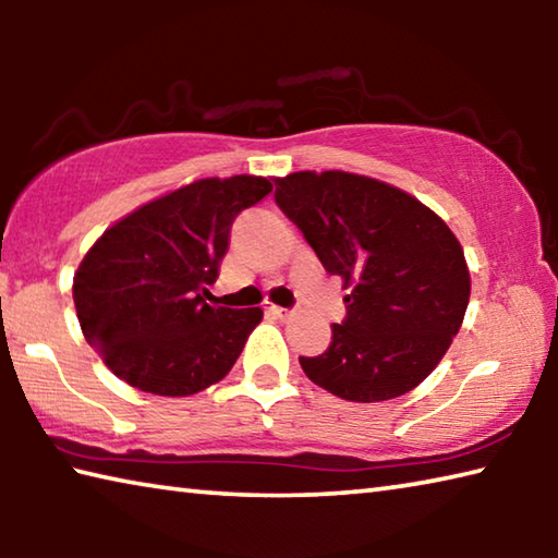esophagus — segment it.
<instances>
[{
	"label": "esophagus",
	"mask_w": 558,
	"mask_h": 558,
	"mask_svg": "<svg viewBox=\"0 0 558 558\" xmlns=\"http://www.w3.org/2000/svg\"><path fill=\"white\" fill-rule=\"evenodd\" d=\"M268 313H270V315H276V317H280V319H288V317L295 315V310H290V307H278V305H270V307H268Z\"/></svg>",
	"instance_id": "esophagus-1"
}]
</instances>
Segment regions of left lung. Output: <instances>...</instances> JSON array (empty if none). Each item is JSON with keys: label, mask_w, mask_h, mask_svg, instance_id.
Here are the masks:
<instances>
[{"label": "left lung", "mask_w": 558, "mask_h": 558, "mask_svg": "<svg viewBox=\"0 0 558 558\" xmlns=\"http://www.w3.org/2000/svg\"><path fill=\"white\" fill-rule=\"evenodd\" d=\"M276 204L349 288L327 352L300 356L307 379L359 403L415 389L470 300L468 263L446 221L401 189L349 172L276 179Z\"/></svg>", "instance_id": "8db88e82"}]
</instances>
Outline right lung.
<instances>
[{"label": "right lung", "mask_w": 558, "mask_h": 558, "mask_svg": "<svg viewBox=\"0 0 558 558\" xmlns=\"http://www.w3.org/2000/svg\"><path fill=\"white\" fill-rule=\"evenodd\" d=\"M263 177L199 179L140 206L100 235L73 278L83 335L140 391L192 396L231 372L260 307H219L231 226L270 194Z\"/></svg>", "instance_id": "1"}]
</instances>
